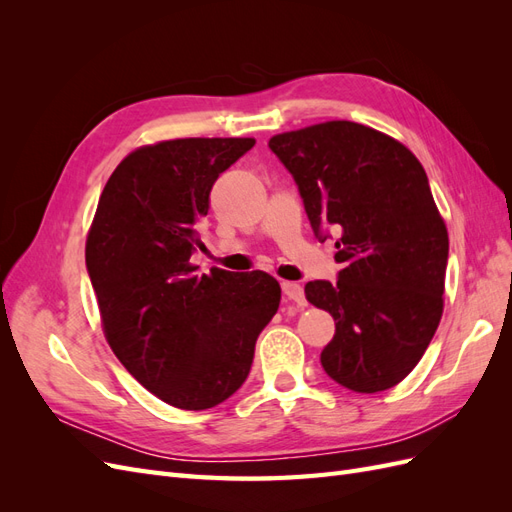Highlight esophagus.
Returning a JSON list of instances; mask_svg holds the SVG:
<instances>
[{
    "mask_svg": "<svg viewBox=\"0 0 512 512\" xmlns=\"http://www.w3.org/2000/svg\"><path fill=\"white\" fill-rule=\"evenodd\" d=\"M282 292L286 294V297H288L290 301L297 303L299 307H305V305H307L303 286H299L297 282H282Z\"/></svg>",
    "mask_w": 512,
    "mask_h": 512,
    "instance_id": "esophagus-1",
    "label": "esophagus"
}]
</instances>
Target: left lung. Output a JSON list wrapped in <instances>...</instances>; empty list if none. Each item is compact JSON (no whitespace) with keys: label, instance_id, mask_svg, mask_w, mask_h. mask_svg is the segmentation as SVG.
Here are the masks:
<instances>
[{"label":"left lung","instance_id":"left-lung-1","mask_svg":"<svg viewBox=\"0 0 512 512\" xmlns=\"http://www.w3.org/2000/svg\"><path fill=\"white\" fill-rule=\"evenodd\" d=\"M269 147L316 235L322 226L339 235V280L305 286L335 320L324 371L356 393L391 389L421 361L444 309L448 230L425 168L393 136L354 121L275 134Z\"/></svg>","mask_w":512,"mask_h":512}]
</instances>
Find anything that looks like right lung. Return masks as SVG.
Returning <instances> with one entry per match:
<instances>
[{
  "instance_id": "1",
  "label": "right lung",
  "mask_w": 512,
  "mask_h": 512,
  "mask_svg": "<svg viewBox=\"0 0 512 512\" xmlns=\"http://www.w3.org/2000/svg\"><path fill=\"white\" fill-rule=\"evenodd\" d=\"M254 138H175L128 153L108 177L85 262L108 346L168 406L207 410L250 374L254 346L280 307L265 271L196 275V224L224 170Z\"/></svg>"
}]
</instances>
